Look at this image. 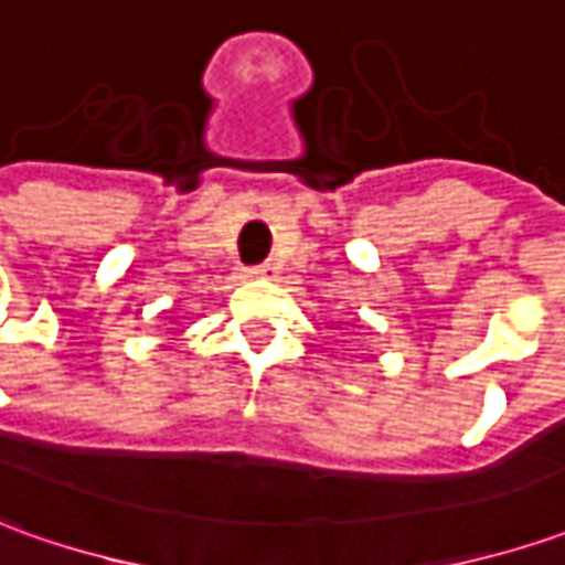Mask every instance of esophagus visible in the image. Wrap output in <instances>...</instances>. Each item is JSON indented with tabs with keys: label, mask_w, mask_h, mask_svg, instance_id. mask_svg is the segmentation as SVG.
Returning a JSON list of instances; mask_svg holds the SVG:
<instances>
[{
	"label": "esophagus",
	"mask_w": 565,
	"mask_h": 565,
	"mask_svg": "<svg viewBox=\"0 0 565 565\" xmlns=\"http://www.w3.org/2000/svg\"><path fill=\"white\" fill-rule=\"evenodd\" d=\"M271 271H275V265H268V263L253 265V268H246V275H249V278H268Z\"/></svg>",
	"instance_id": "1"
}]
</instances>
